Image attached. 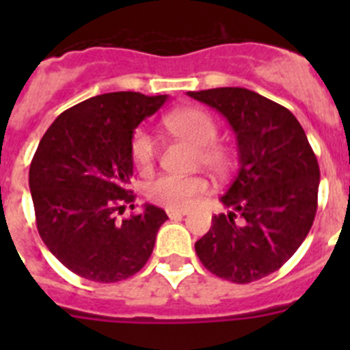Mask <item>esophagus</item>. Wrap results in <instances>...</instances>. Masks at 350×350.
<instances>
[{
  "instance_id": "34e87169",
  "label": "esophagus",
  "mask_w": 350,
  "mask_h": 350,
  "mask_svg": "<svg viewBox=\"0 0 350 350\" xmlns=\"http://www.w3.org/2000/svg\"><path fill=\"white\" fill-rule=\"evenodd\" d=\"M166 213H168L170 219H180V217H184V215H187V212H185V210H173V208L166 210Z\"/></svg>"
}]
</instances>
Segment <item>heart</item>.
<instances>
[{
  "mask_svg": "<svg viewBox=\"0 0 350 350\" xmlns=\"http://www.w3.org/2000/svg\"><path fill=\"white\" fill-rule=\"evenodd\" d=\"M163 126L173 137L196 147V161L213 173H224L230 166V152L215 144L217 124L202 108L185 107L173 110L163 119ZM129 154L135 168L148 173L156 163L157 148L154 138L145 129L133 133ZM208 191V184L202 177H177L163 175L147 185L145 194L152 203L166 208L182 210L193 205L198 198Z\"/></svg>",
  "mask_w": 350,
  "mask_h": 350,
  "instance_id": "obj_1",
  "label": "heart"
}]
</instances>
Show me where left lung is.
<instances>
[{
  "instance_id": "8db88e82",
  "label": "left lung",
  "mask_w": 350,
  "mask_h": 350,
  "mask_svg": "<svg viewBox=\"0 0 350 350\" xmlns=\"http://www.w3.org/2000/svg\"><path fill=\"white\" fill-rule=\"evenodd\" d=\"M215 108L237 138L238 173L221 196L228 213L194 243L203 267L221 279L249 284L279 270L314 222L319 165L307 135L282 105L243 88L187 92Z\"/></svg>"
}]
</instances>
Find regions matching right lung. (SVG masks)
Returning <instances> with one entry per match:
<instances>
[{
  "label": "right lung",
  "instance_id": "1",
  "mask_svg": "<svg viewBox=\"0 0 350 350\" xmlns=\"http://www.w3.org/2000/svg\"><path fill=\"white\" fill-rule=\"evenodd\" d=\"M168 96L107 92L68 108L40 140L29 168V191L43 243L68 270L94 282H119L144 268L163 208L117 221L135 200L129 144L135 129ZM135 208V205H131Z\"/></svg>",
  "mask_w": 350,
  "mask_h": 350
}]
</instances>
